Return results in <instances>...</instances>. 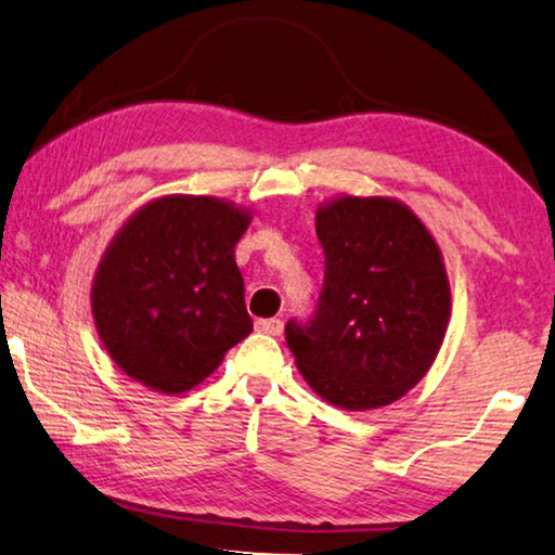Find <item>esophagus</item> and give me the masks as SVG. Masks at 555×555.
Masks as SVG:
<instances>
[{
    "instance_id": "34e87169",
    "label": "esophagus",
    "mask_w": 555,
    "mask_h": 555,
    "mask_svg": "<svg viewBox=\"0 0 555 555\" xmlns=\"http://www.w3.org/2000/svg\"><path fill=\"white\" fill-rule=\"evenodd\" d=\"M256 330L262 334H270V337H280L283 334V322L280 320H258Z\"/></svg>"
}]
</instances>
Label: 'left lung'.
I'll list each match as a JSON object with an SVG mask.
<instances>
[{
    "label": "left lung",
    "mask_w": 555,
    "mask_h": 555,
    "mask_svg": "<svg viewBox=\"0 0 555 555\" xmlns=\"http://www.w3.org/2000/svg\"><path fill=\"white\" fill-rule=\"evenodd\" d=\"M324 289L285 326L299 374L344 411L403 398L428 374L450 324V280L433 233L403 202L341 194L317 208Z\"/></svg>",
    "instance_id": "1"
}]
</instances>
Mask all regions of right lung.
Here are the masks:
<instances>
[{
    "mask_svg": "<svg viewBox=\"0 0 555 555\" xmlns=\"http://www.w3.org/2000/svg\"><path fill=\"white\" fill-rule=\"evenodd\" d=\"M250 221V208L192 194L159 196L127 218L90 287L98 337L122 374L184 393L248 337L235 243Z\"/></svg>",
    "mask_w": 555,
    "mask_h": 555,
    "instance_id": "add662e5",
    "label": "right lung"
}]
</instances>
